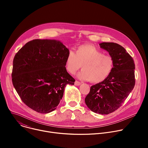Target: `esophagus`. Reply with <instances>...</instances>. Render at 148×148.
Masks as SVG:
<instances>
[{"mask_svg": "<svg viewBox=\"0 0 148 148\" xmlns=\"http://www.w3.org/2000/svg\"><path fill=\"white\" fill-rule=\"evenodd\" d=\"M80 84H81V82H79V81H75V82H74V85H75V86H79Z\"/></svg>", "mask_w": 148, "mask_h": 148, "instance_id": "esophagus-1", "label": "esophagus"}]
</instances>
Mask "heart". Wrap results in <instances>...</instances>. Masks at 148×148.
<instances>
[{"label":"heart","instance_id":"heart-1","mask_svg":"<svg viewBox=\"0 0 148 148\" xmlns=\"http://www.w3.org/2000/svg\"><path fill=\"white\" fill-rule=\"evenodd\" d=\"M82 65V70L78 74V78L98 83L106 79L111 74L114 66V58L90 45L77 47L75 52L70 50L66 57L65 69L74 74Z\"/></svg>","mask_w":148,"mask_h":148}]
</instances>
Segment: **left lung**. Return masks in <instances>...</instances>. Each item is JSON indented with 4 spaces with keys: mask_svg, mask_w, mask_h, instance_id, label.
Returning <instances> with one entry per match:
<instances>
[{
    "mask_svg": "<svg viewBox=\"0 0 148 148\" xmlns=\"http://www.w3.org/2000/svg\"><path fill=\"white\" fill-rule=\"evenodd\" d=\"M99 46L114 58V69L106 79L91 87L85 102L92 112L105 115L118 109L134 88L135 67L132 57L121 45L105 42Z\"/></svg>",
    "mask_w": 148,
    "mask_h": 148,
    "instance_id": "1",
    "label": "left lung"
}]
</instances>
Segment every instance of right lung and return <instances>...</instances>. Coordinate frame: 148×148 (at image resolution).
<instances>
[{"instance_id": "obj_1", "label": "right lung", "mask_w": 148, "mask_h": 148, "mask_svg": "<svg viewBox=\"0 0 148 148\" xmlns=\"http://www.w3.org/2000/svg\"><path fill=\"white\" fill-rule=\"evenodd\" d=\"M69 52L58 40L35 39L16 54L13 85L27 107L41 114L56 109L67 84L75 81L65 69Z\"/></svg>"}]
</instances>
